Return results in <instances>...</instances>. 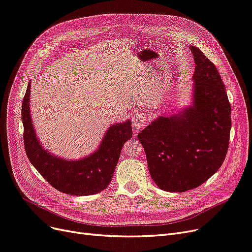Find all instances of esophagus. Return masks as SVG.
Returning <instances> with one entry per match:
<instances>
[{
  "instance_id": "1",
  "label": "esophagus",
  "mask_w": 252,
  "mask_h": 252,
  "mask_svg": "<svg viewBox=\"0 0 252 252\" xmlns=\"http://www.w3.org/2000/svg\"><path fill=\"white\" fill-rule=\"evenodd\" d=\"M148 121V116L144 112H138L132 117V128L134 131H140Z\"/></svg>"
}]
</instances>
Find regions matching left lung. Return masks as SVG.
<instances>
[{"label": "left lung", "instance_id": "obj_1", "mask_svg": "<svg viewBox=\"0 0 252 252\" xmlns=\"http://www.w3.org/2000/svg\"><path fill=\"white\" fill-rule=\"evenodd\" d=\"M192 102L158 117L138 134L152 180L165 191L202 185L222 166L231 128V107L215 64L195 46Z\"/></svg>", "mask_w": 252, "mask_h": 252}]
</instances>
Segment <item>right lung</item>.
<instances>
[{
	"mask_svg": "<svg viewBox=\"0 0 252 252\" xmlns=\"http://www.w3.org/2000/svg\"><path fill=\"white\" fill-rule=\"evenodd\" d=\"M29 100L30 82L22 104L24 145L30 163L42 177L59 191L71 195H91L107 188L123 145L132 136L130 120L112 124L93 154L79 159H67L42 146L32 124Z\"/></svg>",
	"mask_w": 252,
	"mask_h": 252,
	"instance_id": "obj_1",
	"label": "right lung"
}]
</instances>
